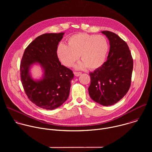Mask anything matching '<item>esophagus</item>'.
<instances>
[{
	"mask_svg": "<svg viewBox=\"0 0 152 152\" xmlns=\"http://www.w3.org/2000/svg\"><path fill=\"white\" fill-rule=\"evenodd\" d=\"M74 74L76 76H79L81 75V72H75Z\"/></svg>",
	"mask_w": 152,
	"mask_h": 152,
	"instance_id": "esophagus-1",
	"label": "esophagus"
}]
</instances>
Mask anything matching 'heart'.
Returning <instances> with one entry per match:
<instances>
[{
  "instance_id": "obj_1",
  "label": "heart",
  "mask_w": 152,
  "mask_h": 152,
  "mask_svg": "<svg viewBox=\"0 0 152 152\" xmlns=\"http://www.w3.org/2000/svg\"><path fill=\"white\" fill-rule=\"evenodd\" d=\"M68 45L60 43L57 48V55L60 61L66 66L72 67L80 58L82 62L77 69L86 67L95 70L102 66L105 61L109 42L106 38L101 35L79 33L73 35L67 39Z\"/></svg>"
}]
</instances>
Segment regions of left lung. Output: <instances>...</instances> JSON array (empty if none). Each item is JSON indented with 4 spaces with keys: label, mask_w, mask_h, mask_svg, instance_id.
<instances>
[{
    "label": "left lung",
    "mask_w": 152,
    "mask_h": 152,
    "mask_svg": "<svg viewBox=\"0 0 152 152\" xmlns=\"http://www.w3.org/2000/svg\"><path fill=\"white\" fill-rule=\"evenodd\" d=\"M102 33L109 39L110 52L102 66L90 73L88 92L96 102L111 106L120 100L129 90L133 58L127 43L119 36L108 31Z\"/></svg>",
    "instance_id": "8db88e82"
}]
</instances>
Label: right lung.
Segmentation results:
<instances>
[{
  "instance_id": "add662e5",
  "label": "right lung",
  "mask_w": 152,
  "mask_h": 152,
  "mask_svg": "<svg viewBox=\"0 0 152 152\" xmlns=\"http://www.w3.org/2000/svg\"><path fill=\"white\" fill-rule=\"evenodd\" d=\"M64 34L38 36L26 48L20 62V78L26 94L33 103L45 110H54L66 101L74 77L72 70L61 65L57 55ZM35 62L45 71L43 79L38 81L33 80L28 73L30 66Z\"/></svg>"
}]
</instances>
